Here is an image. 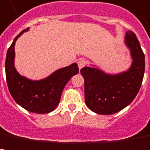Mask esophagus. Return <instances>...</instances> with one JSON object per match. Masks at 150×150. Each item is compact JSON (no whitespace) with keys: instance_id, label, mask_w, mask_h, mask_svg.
Listing matches in <instances>:
<instances>
[{"instance_id":"1","label":"esophagus","mask_w":150,"mask_h":150,"mask_svg":"<svg viewBox=\"0 0 150 150\" xmlns=\"http://www.w3.org/2000/svg\"><path fill=\"white\" fill-rule=\"evenodd\" d=\"M86 64H87V62H86V60L84 59H80L77 61V65H78V68H80V69L83 68V67H85Z\"/></svg>"}]
</instances>
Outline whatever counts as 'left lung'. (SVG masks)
I'll use <instances>...</instances> for the list:
<instances>
[{
  "mask_svg": "<svg viewBox=\"0 0 150 150\" xmlns=\"http://www.w3.org/2000/svg\"><path fill=\"white\" fill-rule=\"evenodd\" d=\"M125 35V43L133 58L127 72L108 75L90 67H84L80 71L84 78L86 105L97 114L111 115L124 109L133 101L141 87L144 54L135 34L128 30Z\"/></svg>",
  "mask_w": 150,
  "mask_h": 150,
  "instance_id": "left-lung-1",
  "label": "left lung"
}]
</instances>
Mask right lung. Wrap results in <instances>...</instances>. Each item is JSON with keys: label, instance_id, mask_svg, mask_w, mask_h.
<instances>
[{"label": "right lung", "instance_id": "add662e5", "mask_svg": "<svg viewBox=\"0 0 150 150\" xmlns=\"http://www.w3.org/2000/svg\"><path fill=\"white\" fill-rule=\"evenodd\" d=\"M27 28L13 40L7 50L6 59V76L8 89L17 104L25 110L39 114L51 112L57 107L65 85L70 78L78 73L77 63L54 72L49 77L40 81H31L21 76L14 66L15 44Z\"/></svg>", "mask_w": 150, "mask_h": 150}]
</instances>
